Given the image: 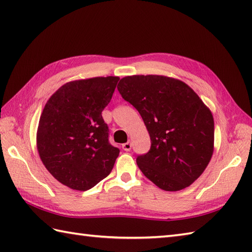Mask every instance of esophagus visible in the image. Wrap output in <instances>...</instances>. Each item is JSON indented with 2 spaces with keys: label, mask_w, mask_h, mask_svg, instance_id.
Wrapping results in <instances>:
<instances>
[{
  "label": "esophagus",
  "mask_w": 252,
  "mask_h": 252,
  "mask_svg": "<svg viewBox=\"0 0 252 252\" xmlns=\"http://www.w3.org/2000/svg\"><path fill=\"white\" fill-rule=\"evenodd\" d=\"M131 148H132V144H131L130 142L122 144V149H123V151H126V152H130V151H131Z\"/></svg>",
  "instance_id": "1"
}]
</instances>
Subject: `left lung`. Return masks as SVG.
<instances>
[{
    "label": "left lung",
    "mask_w": 252,
    "mask_h": 252,
    "mask_svg": "<svg viewBox=\"0 0 252 252\" xmlns=\"http://www.w3.org/2000/svg\"><path fill=\"white\" fill-rule=\"evenodd\" d=\"M118 91L140 112L151 149L138 168L159 189L176 191L199 178L210 161L215 121L210 109L186 83L164 76H130Z\"/></svg>",
    "instance_id": "left-lung-1"
}]
</instances>
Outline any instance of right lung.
Returning <instances> with one entry per match:
<instances>
[{
    "mask_svg": "<svg viewBox=\"0 0 252 252\" xmlns=\"http://www.w3.org/2000/svg\"><path fill=\"white\" fill-rule=\"evenodd\" d=\"M118 81V77H96L68 82L42 111L36 133L40 158L57 181L72 189H92L111 172L119 156L101 117Z\"/></svg>",
    "mask_w": 252,
    "mask_h": 252,
    "instance_id": "obj_1",
    "label": "right lung"
}]
</instances>
